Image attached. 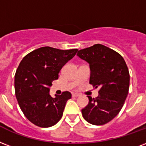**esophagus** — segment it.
<instances>
[{
	"label": "esophagus",
	"mask_w": 146,
	"mask_h": 146,
	"mask_svg": "<svg viewBox=\"0 0 146 146\" xmlns=\"http://www.w3.org/2000/svg\"><path fill=\"white\" fill-rule=\"evenodd\" d=\"M72 95H73V96H74V97H78V96H80L79 93H73Z\"/></svg>",
	"instance_id": "esophagus-1"
}]
</instances>
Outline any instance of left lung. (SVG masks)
<instances>
[{
    "instance_id": "8db88e82",
    "label": "left lung",
    "mask_w": 146,
    "mask_h": 146,
    "mask_svg": "<svg viewBox=\"0 0 146 146\" xmlns=\"http://www.w3.org/2000/svg\"><path fill=\"white\" fill-rule=\"evenodd\" d=\"M77 56L90 63V84L100 88L96 99L88 96L89 103L82 110L83 117L93 125H104L119 114L127 97V65L119 53L100 43L79 50Z\"/></svg>"
}]
</instances>
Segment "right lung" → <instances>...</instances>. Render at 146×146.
Instances as JSON below:
<instances>
[{"label":"right lung","mask_w":146,"mask_h":146,"mask_svg":"<svg viewBox=\"0 0 146 146\" xmlns=\"http://www.w3.org/2000/svg\"><path fill=\"white\" fill-rule=\"evenodd\" d=\"M77 51L43 46L27 54L19 64L14 77L15 95L24 115L34 125L50 127L62 118L66 101L72 95L65 91L53 98L49 87Z\"/></svg>","instance_id":"right-lung-1"}]
</instances>
